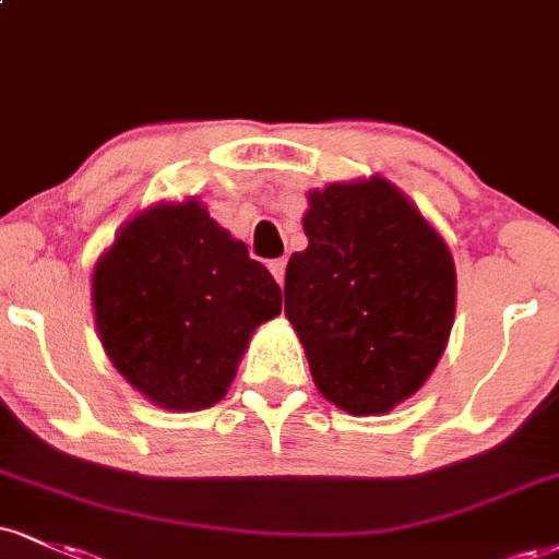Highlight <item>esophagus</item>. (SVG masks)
<instances>
[{"label": "esophagus", "mask_w": 559, "mask_h": 559, "mask_svg": "<svg viewBox=\"0 0 559 559\" xmlns=\"http://www.w3.org/2000/svg\"><path fill=\"white\" fill-rule=\"evenodd\" d=\"M267 267H271L273 278L278 281V284H284V278H286V260H284V258L271 260V262H267Z\"/></svg>", "instance_id": "1"}]
</instances>
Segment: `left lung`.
Wrapping results in <instances>:
<instances>
[{"instance_id":"left-lung-1","label":"left lung","mask_w":559,"mask_h":559,"mask_svg":"<svg viewBox=\"0 0 559 559\" xmlns=\"http://www.w3.org/2000/svg\"><path fill=\"white\" fill-rule=\"evenodd\" d=\"M305 234L284 297L314 385L348 414H385L425 385L445 352L453 254L380 177L309 194Z\"/></svg>"}]
</instances>
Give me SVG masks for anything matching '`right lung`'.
Instances as JSON below:
<instances>
[{"label":"right lung","mask_w":559,"mask_h":559,"mask_svg":"<svg viewBox=\"0 0 559 559\" xmlns=\"http://www.w3.org/2000/svg\"><path fill=\"white\" fill-rule=\"evenodd\" d=\"M111 365L145 399L198 412L226 395L247 341L281 312V288L198 200L132 218L93 271Z\"/></svg>","instance_id":"obj_1"}]
</instances>
